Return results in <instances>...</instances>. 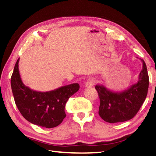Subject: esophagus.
I'll use <instances>...</instances> for the list:
<instances>
[{
	"label": "esophagus",
	"instance_id": "34e87169",
	"mask_svg": "<svg viewBox=\"0 0 156 156\" xmlns=\"http://www.w3.org/2000/svg\"><path fill=\"white\" fill-rule=\"evenodd\" d=\"M94 80H93V79L89 78L85 82L84 87H91L94 85Z\"/></svg>",
	"mask_w": 156,
	"mask_h": 156
}]
</instances>
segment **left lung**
<instances>
[{
    "instance_id": "1",
    "label": "left lung",
    "mask_w": 156,
    "mask_h": 156,
    "mask_svg": "<svg viewBox=\"0 0 156 156\" xmlns=\"http://www.w3.org/2000/svg\"><path fill=\"white\" fill-rule=\"evenodd\" d=\"M138 82L121 91H113L102 84L95 88L100 98L99 115L109 123L125 122L136 115L146 99L149 88V75L144 60Z\"/></svg>"
}]
</instances>
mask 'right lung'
I'll return each instance as SVG.
<instances>
[{
    "label": "right lung",
    "mask_w": 156,
    "mask_h": 156,
    "mask_svg": "<svg viewBox=\"0 0 156 156\" xmlns=\"http://www.w3.org/2000/svg\"><path fill=\"white\" fill-rule=\"evenodd\" d=\"M18 62L19 58L11 77L12 90L18 110L26 120L34 125L45 128L56 127L66 117V103L78 91L79 84H68L46 92L34 91L23 84Z\"/></svg>",
    "instance_id": "add662e5"
}]
</instances>
